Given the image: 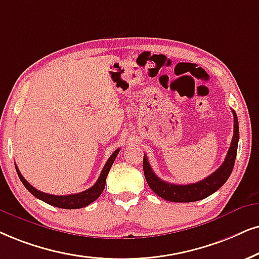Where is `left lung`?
Here are the masks:
<instances>
[{"label":"left lung","instance_id":"left-lung-1","mask_svg":"<svg viewBox=\"0 0 259 259\" xmlns=\"http://www.w3.org/2000/svg\"><path fill=\"white\" fill-rule=\"evenodd\" d=\"M234 117V134L232 139L231 147L228 149L227 155H226L225 161L219 167L217 171L212 172L210 176L204 178L201 182L194 183V184L186 185H177L171 184L162 179H160L150 167L147 156H143V172H145L146 181L148 183L149 188L155 192L160 197L169 202H196L203 199L208 196L218 191L222 185L230 178L232 171L234 167L235 156H237L238 150V141H239V124L238 117L234 110L232 111Z\"/></svg>","mask_w":259,"mask_h":259}]
</instances>
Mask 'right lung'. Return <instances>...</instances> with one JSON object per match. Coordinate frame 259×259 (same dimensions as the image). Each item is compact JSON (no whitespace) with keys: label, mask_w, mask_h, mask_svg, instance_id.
<instances>
[{"label":"right lung","mask_w":259,"mask_h":259,"mask_svg":"<svg viewBox=\"0 0 259 259\" xmlns=\"http://www.w3.org/2000/svg\"><path fill=\"white\" fill-rule=\"evenodd\" d=\"M119 150H120L119 148L117 150H114L112 155L110 156L109 160H107L96 184L92 186V188L87 189L86 191L78 192V194H74V195L56 196V195L45 194V192L39 191V190L33 188V186L29 184V183L26 181L24 177H22L20 171H19V168L16 167V165H15V168H16V172H18L19 178H20V181L22 182V184L25 185V188L27 189L28 191L34 196V197L41 199L42 202L48 203V204L54 205V207H57V208L78 209V208H83V207H86V205L91 204L92 202L96 201V199L101 195V192H103V190H104V188H105V184H106V177H107V175H109L111 166H112L116 156L118 155Z\"/></svg>","instance_id":"obj_1"}]
</instances>
